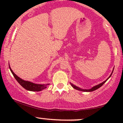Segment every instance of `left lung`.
Instances as JSON below:
<instances>
[{
  "mask_svg": "<svg viewBox=\"0 0 123 123\" xmlns=\"http://www.w3.org/2000/svg\"><path fill=\"white\" fill-rule=\"evenodd\" d=\"M112 73H113V72H112ZM112 73H111V76H110L109 77H108V79L110 77H111V74H112ZM108 79H107L105 81H104V82H103V83H101V84H98V85H97V86H94V87H93L92 88L90 89V90H83V89H81V88H79V87H77V86H76L73 85V84H71V85H72V87H73V88H75V89H76V90H80V91H85V92H86H86H91V91H95V90H97V89H98V88H99V87H101V86H102L103 85V84H104V83H105L106 82V81L107 80H108Z\"/></svg>",
  "mask_w": 123,
  "mask_h": 123,
  "instance_id": "obj_1",
  "label": "left lung"
}]
</instances>
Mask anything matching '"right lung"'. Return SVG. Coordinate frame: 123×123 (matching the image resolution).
Masks as SVG:
<instances>
[{
	"label": "right lung",
	"mask_w": 123,
	"mask_h": 123,
	"mask_svg": "<svg viewBox=\"0 0 123 123\" xmlns=\"http://www.w3.org/2000/svg\"><path fill=\"white\" fill-rule=\"evenodd\" d=\"M10 69L11 72H12V74H13L14 77H15V79H16L17 81H18L20 85L22 86V87H24L25 89L28 90V91H39L41 90H43L44 89L46 88V85H44V84H35V83H31L30 81H25L21 79V78H19V77H18L13 72V71L12 70L11 68L10 67Z\"/></svg>",
	"instance_id": "1"
}]
</instances>
